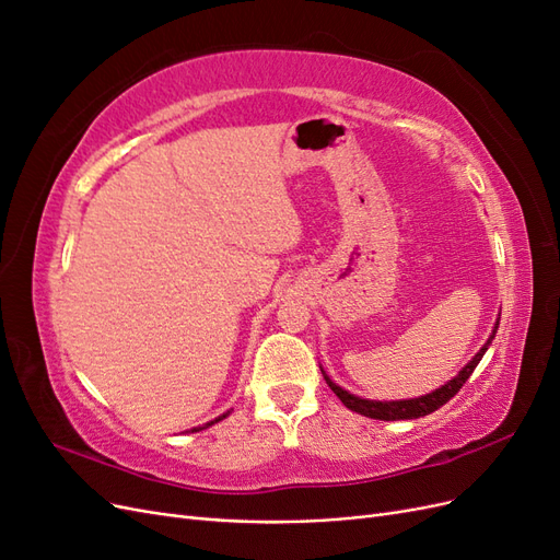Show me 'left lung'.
<instances>
[{
	"instance_id": "1",
	"label": "left lung",
	"mask_w": 560,
	"mask_h": 560,
	"mask_svg": "<svg viewBox=\"0 0 560 560\" xmlns=\"http://www.w3.org/2000/svg\"><path fill=\"white\" fill-rule=\"evenodd\" d=\"M498 325H500V319L495 322V329H493V334H490L486 346H483L477 354H474V358L467 362V366H463L460 374H457L455 378H451L446 385L436 387L434 393H430V395H422V397H416V399H399V401H374V399H362V397L350 395L348 389L338 387V385H336L334 381H329L327 376H325V381H327V385L334 389V395H336L338 399H341L350 411L360 413V416L374 418V420H413V418H420V416H428V413H432V411H436V409H442V406H444L451 397L457 395V389H460V387L465 385V381L471 376V371L477 369V364L481 362V358L486 354L490 341H493V338H495ZM322 374H325V371H322Z\"/></svg>"
}]
</instances>
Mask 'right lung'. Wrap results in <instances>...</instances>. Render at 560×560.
<instances>
[{
  "mask_svg": "<svg viewBox=\"0 0 560 560\" xmlns=\"http://www.w3.org/2000/svg\"><path fill=\"white\" fill-rule=\"evenodd\" d=\"M226 416H229V413H224V416H219V418H214V420H212V422H208V425H206V428H210V425H214V422H219V420H224V418H226ZM206 428H198V430H206ZM198 430H196V428H194V430H191V432H198Z\"/></svg>",
  "mask_w": 560,
  "mask_h": 560,
  "instance_id": "add662e5",
  "label": "right lung"
}]
</instances>
